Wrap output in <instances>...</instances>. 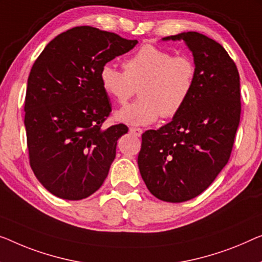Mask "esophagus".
<instances>
[{
  "label": "esophagus",
  "mask_w": 262,
  "mask_h": 262,
  "mask_svg": "<svg viewBox=\"0 0 262 262\" xmlns=\"http://www.w3.org/2000/svg\"><path fill=\"white\" fill-rule=\"evenodd\" d=\"M129 132H130V134H133V135H135V136H141V134H142V129L141 128H134V127H132L130 129H129Z\"/></svg>",
  "instance_id": "esophagus-1"
}]
</instances>
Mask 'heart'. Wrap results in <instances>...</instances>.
Returning <instances> with one entry per match:
<instances>
[{"label":"heart","instance_id":"1","mask_svg":"<svg viewBox=\"0 0 262 262\" xmlns=\"http://www.w3.org/2000/svg\"><path fill=\"white\" fill-rule=\"evenodd\" d=\"M123 72L112 64L100 70L101 87L116 102L124 104L140 89V99L115 113L118 121L146 126L160 116L173 118L185 107L194 91L198 66L188 54L173 55L169 50L146 43L122 63Z\"/></svg>","mask_w":262,"mask_h":262}]
</instances>
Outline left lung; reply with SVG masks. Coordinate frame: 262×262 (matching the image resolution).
Masks as SVG:
<instances>
[{
    "label": "left lung",
    "mask_w": 262,
    "mask_h": 262,
    "mask_svg": "<svg viewBox=\"0 0 262 262\" xmlns=\"http://www.w3.org/2000/svg\"><path fill=\"white\" fill-rule=\"evenodd\" d=\"M163 40H183L198 66L194 91L166 126L142 134L140 173L155 198L185 202L212 185L231 156L240 123V76L224 47L196 31Z\"/></svg>",
    "instance_id": "8db88e82"
}]
</instances>
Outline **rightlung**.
Returning <instances> with one entry per match:
<instances>
[{"instance_id":"obj_1","label":"right lung","mask_w":262,"mask_h":262,"mask_svg":"<svg viewBox=\"0 0 262 262\" xmlns=\"http://www.w3.org/2000/svg\"><path fill=\"white\" fill-rule=\"evenodd\" d=\"M136 45L81 26L57 35L34 62L25 102L29 163L55 196L82 200L106 180L116 143L128 128L122 123L102 128L112 106L100 70Z\"/></svg>"}]
</instances>
